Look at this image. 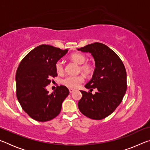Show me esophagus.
I'll return each mask as SVG.
<instances>
[{
    "label": "esophagus",
    "mask_w": 150,
    "mask_h": 150,
    "mask_svg": "<svg viewBox=\"0 0 150 150\" xmlns=\"http://www.w3.org/2000/svg\"><path fill=\"white\" fill-rule=\"evenodd\" d=\"M69 93H73V91H74L75 90L74 89H73V88H69Z\"/></svg>",
    "instance_id": "34e87169"
}]
</instances>
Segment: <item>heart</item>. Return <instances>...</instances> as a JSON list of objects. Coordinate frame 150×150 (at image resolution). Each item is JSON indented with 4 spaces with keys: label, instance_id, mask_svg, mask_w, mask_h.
<instances>
[{
    "label": "heart",
    "instance_id": "heart-1",
    "mask_svg": "<svg viewBox=\"0 0 150 150\" xmlns=\"http://www.w3.org/2000/svg\"><path fill=\"white\" fill-rule=\"evenodd\" d=\"M70 59L73 62L77 64L81 65L79 66V70L81 71L86 75H89L93 71V65L90 63H85L87 57L85 55L81 53H74L70 55ZM55 70L58 74L62 75L64 72V67L62 61H58L55 65ZM85 80L84 76L83 75H79L75 76H67L63 79L62 83L63 85L71 88H76L83 83Z\"/></svg>",
    "mask_w": 150,
    "mask_h": 150
}]
</instances>
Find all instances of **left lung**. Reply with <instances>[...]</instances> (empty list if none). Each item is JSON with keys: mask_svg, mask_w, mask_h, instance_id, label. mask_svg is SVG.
I'll return each mask as SVG.
<instances>
[{"mask_svg": "<svg viewBox=\"0 0 150 150\" xmlns=\"http://www.w3.org/2000/svg\"><path fill=\"white\" fill-rule=\"evenodd\" d=\"M89 52L95 62L93 77L81 91L82 98L78 103L81 112L94 120H102L111 115L120 105L126 92V71L118 55L107 45L98 42L77 49ZM93 88L98 91L94 95Z\"/></svg>", "mask_w": 150, "mask_h": 150, "instance_id": "8db88e82", "label": "left lung"}]
</instances>
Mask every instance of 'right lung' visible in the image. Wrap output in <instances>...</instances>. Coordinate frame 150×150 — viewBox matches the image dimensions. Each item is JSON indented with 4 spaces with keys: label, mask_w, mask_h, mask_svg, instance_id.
<instances>
[{
    "label": "right lung",
    "mask_w": 150,
    "mask_h": 150,
    "mask_svg": "<svg viewBox=\"0 0 150 150\" xmlns=\"http://www.w3.org/2000/svg\"><path fill=\"white\" fill-rule=\"evenodd\" d=\"M68 50L40 45L21 61L16 73V96L22 108L39 122L52 120L59 115L63 101L69 94L65 86H57L52 94L46 87L51 77L57 76L55 63Z\"/></svg>",
    "instance_id": "obj_1"
}]
</instances>
